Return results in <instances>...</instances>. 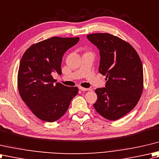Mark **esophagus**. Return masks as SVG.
I'll return each mask as SVG.
<instances>
[{
    "instance_id": "1",
    "label": "esophagus",
    "mask_w": 159,
    "mask_h": 159,
    "mask_svg": "<svg viewBox=\"0 0 159 159\" xmlns=\"http://www.w3.org/2000/svg\"><path fill=\"white\" fill-rule=\"evenodd\" d=\"M79 89L82 90V91H87V90H89V89H86V88H84V87L82 86H79Z\"/></svg>"
}]
</instances>
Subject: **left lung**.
<instances>
[{"instance_id":"left-lung-1","label":"left lung","mask_w":159,"mask_h":159,"mask_svg":"<svg viewBox=\"0 0 159 159\" xmlns=\"http://www.w3.org/2000/svg\"><path fill=\"white\" fill-rule=\"evenodd\" d=\"M87 38L99 50V72L106 75L104 88L97 89L96 111L111 121L120 119L137 104L143 89V66L137 51L127 42L110 34Z\"/></svg>"}]
</instances>
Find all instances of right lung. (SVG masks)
Returning a JSON list of instances; mask_svg holds the SVG:
<instances>
[{"mask_svg":"<svg viewBox=\"0 0 159 159\" xmlns=\"http://www.w3.org/2000/svg\"><path fill=\"white\" fill-rule=\"evenodd\" d=\"M80 38L52 37L32 44L22 56L18 73V88L22 99L41 120L53 122L69 108L78 89L56 83L52 74H61L64 53Z\"/></svg>","mask_w":159,"mask_h":159,"instance_id":"obj_1","label":"right lung"}]
</instances>
